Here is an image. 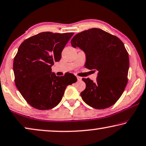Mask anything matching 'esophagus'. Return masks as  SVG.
I'll return each instance as SVG.
<instances>
[{"mask_svg":"<svg viewBox=\"0 0 146 146\" xmlns=\"http://www.w3.org/2000/svg\"><path fill=\"white\" fill-rule=\"evenodd\" d=\"M77 80L78 81H81L82 78L81 77H79V76H77Z\"/></svg>","mask_w":146,"mask_h":146,"instance_id":"esophagus-1","label":"esophagus"}]
</instances>
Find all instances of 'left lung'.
<instances>
[{
	"instance_id": "8db88e82",
	"label": "left lung",
	"mask_w": 146,
	"mask_h": 146,
	"mask_svg": "<svg viewBox=\"0 0 146 146\" xmlns=\"http://www.w3.org/2000/svg\"><path fill=\"white\" fill-rule=\"evenodd\" d=\"M71 44L85 52L86 68L98 71L95 82L83 79L86 84L81 93L84 102L96 109L113 105L128 83L129 56L123 42L104 30L92 28L75 35Z\"/></svg>"
}]
</instances>
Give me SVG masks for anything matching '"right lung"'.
I'll use <instances>...</instances> for the list:
<instances>
[{"label":"right lung","mask_w":146,"mask_h":146,"mask_svg":"<svg viewBox=\"0 0 146 146\" xmlns=\"http://www.w3.org/2000/svg\"><path fill=\"white\" fill-rule=\"evenodd\" d=\"M73 33L41 32L26 39L14 59L15 85L30 105L38 110L54 108L62 99L67 86L77 81L72 73L57 77L52 72L54 62Z\"/></svg>","instance_id":"1"}]
</instances>
